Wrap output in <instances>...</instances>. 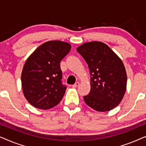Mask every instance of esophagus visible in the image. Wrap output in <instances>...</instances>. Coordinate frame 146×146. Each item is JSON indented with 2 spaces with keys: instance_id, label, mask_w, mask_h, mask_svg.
I'll return each mask as SVG.
<instances>
[{
  "instance_id": "1",
  "label": "esophagus",
  "mask_w": 146,
  "mask_h": 146,
  "mask_svg": "<svg viewBox=\"0 0 146 146\" xmlns=\"http://www.w3.org/2000/svg\"><path fill=\"white\" fill-rule=\"evenodd\" d=\"M79 85H80V82H76L74 84L72 85V87L73 88H76V87L78 86Z\"/></svg>"
}]
</instances>
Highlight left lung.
Segmentation results:
<instances>
[{
	"instance_id": "obj_1",
	"label": "left lung",
	"mask_w": 146,
	"mask_h": 146,
	"mask_svg": "<svg viewBox=\"0 0 146 146\" xmlns=\"http://www.w3.org/2000/svg\"><path fill=\"white\" fill-rule=\"evenodd\" d=\"M77 52L86 62L90 72L91 89L84 96L86 104L98 111L113 109L126 90L127 75L122 61L101 42L83 44Z\"/></svg>"
}]
</instances>
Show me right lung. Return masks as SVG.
<instances>
[{
  "instance_id": "1",
  "label": "right lung",
  "mask_w": 146,
  "mask_h": 146,
  "mask_svg": "<svg viewBox=\"0 0 146 146\" xmlns=\"http://www.w3.org/2000/svg\"><path fill=\"white\" fill-rule=\"evenodd\" d=\"M71 49L59 40L42 44L27 60L21 75L24 95L34 107L47 110L62 99L66 86L62 82L60 61Z\"/></svg>"
}]
</instances>
